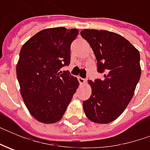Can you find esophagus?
<instances>
[{
    "label": "esophagus",
    "mask_w": 150,
    "mask_h": 150,
    "mask_svg": "<svg viewBox=\"0 0 150 150\" xmlns=\"http://www.w3.org/2000/svg\"><path fill=\"white\" fill-rule=\"evenodd\" d=\"M78 81H79L80 84H85L86 83V82H87V79H85V78H78Z\"/></svg>",
    "instance_id": "1"
}]
</instances>
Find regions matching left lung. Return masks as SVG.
<instances>
[{
  "label": "left lung",
  "mask_w": 150,
  "mask_h": 150,
  "mask_svg": "<svg viewBox=\"0 0 150 150\" xmlns=\"http://www.w3.org/2000/svg\"><path fill=\"white\" fill-rule=\"evenodd\" d=\"M94 52L98 72L103 78L90 80L92 93L83 106L87 118L96 124L118 118L132 99L141 75L138 49L121 35L105 30L81 32Z\"/></svg>",
  "instance_id": "obj_1"
}]
</instances>
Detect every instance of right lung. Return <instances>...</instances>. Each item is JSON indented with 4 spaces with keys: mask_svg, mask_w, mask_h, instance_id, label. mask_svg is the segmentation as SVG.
<instances>
[{
    "mask_svg": "<svg viewBox=\"0 0 150 150\" xmlns=\"http://www.w3.org/2000/svg\"><path fill=\"white\" fill-rule=\"evenodd\" d=\"M76 28L42 30L23 44L16 64L20 91L28 111L43 124L62 118L78 88V79L67 71L70 47L78 37Z\"/></svg>",
    "mask_w": 150,
    "mask_h": 150,
    "instance_id": "1",
    "label": "right lung"
}]
</instances>
